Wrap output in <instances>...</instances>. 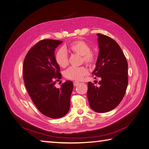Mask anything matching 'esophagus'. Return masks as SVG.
<instances>
[{
  "instance_id": "esophagus-1",
  "label": "esophagus",
  "mask_w": 149,
  "mask_h": 149,
  "mask_svg": "<svg viewBox=\"0 0 149 149\" xmlns=\"http://www.w3.org/2000/svg\"><path fill=\"white\" fill-rule=\"evenodd\" d=\"M79 84V81H74V86H77Z\"/></svg>"
}]
</instances>
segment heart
I'll use <instances>...</instances> for the list:
<instances>
[{"label": "heart", "instance_id": "1", "mask_svg": "<svg viewBox=\"0 0 149 149\" xmlns=\"http://www.w3.org/2000/svg\"><path fill=\"white\" fill-rule=\"evenodd\" d=\"M68 49L72 52L77 55L82 56L83 61L86 64L92 65L96 61V55L91 51V47L87 43L83 40H77L70 44ZM55 61L58 65L65 68L68 64V55L63 48H60L57 50L55 56ZM88 74V71L85 67H70L64 73V77L68 79L81 80L83 76Z\"/></svg>", "mask_w": 149, "mask_h": 149}]
</instances>
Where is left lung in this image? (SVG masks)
Returning <instances> with one entry per match:
<instances>
[{"label": "left lung", "instance_id": "obj_1", "mask_svg": "<svg viewBox=\"0 0 149 149\" xmlns=\"http://www.w3.org/2000/svg\"><path fill=\"white\" fill-rule=\"evenodd\" d=\"M97 36L99 53L93 74L100 81L98 86L88 83L87 97L92 109L106 113L115 109L124 98L128 83V63L114 40L101 34Z\"/></svg>", "mask_w": 149, "mask_h": 149}]
</instances>
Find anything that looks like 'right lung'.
Segmentation results:
<instances>
[{"mask_svg":"<svg viewBox=\"0 0 149 149\" xmlns=\"http://www.w3.org/2000/svg\"><path fill=\"white\" fill-rule=\"evenodd\" d=\"M62 43L41 40L29 51L23 63L24 82L30 97L43 115L52 118H61L68 112L74 86L71 81H66L59 88L55 86L62 76L55 50Z\"/></svg>","mask_w":149,"mask_h":149,"instance_id":"1","label":"right lung"}]
</instances>
